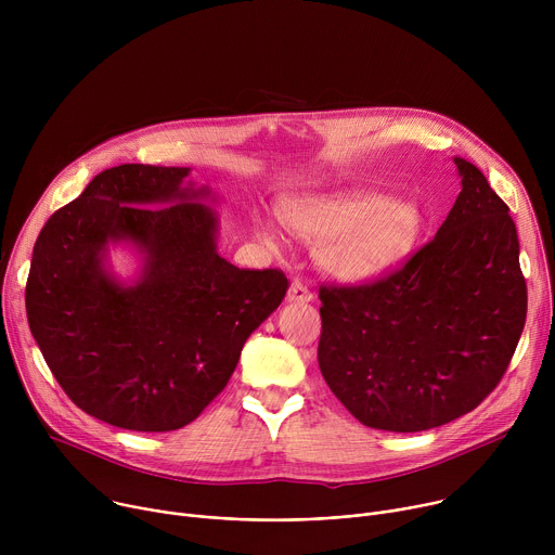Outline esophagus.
<instances>
[{
  "label": "esophagus",
  "instance_id": "esophagus-1",
  "mask_svg": "<svg viewBox=\"0 0 555 555\" xmlns=\"http://www.w3.org/2000/svg\"><path fill=\"white\" fill-rule=\"evenodd\" d=\"M311 298H313L311 289L305 287V285L298 283V281H294V283L289 285V289H287V300H289V302H309Z\"/></svg>",
  "mask_w": 555,
  "mask_h": 555
}]
</instances>
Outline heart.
I'll return each mask as SVG.
<instances>
[{"label": "heart", "instance_id": "heart-1", "mask_svg": "<svg viewBox=\"0 0 555 555\" xmlns=\"http://www.w3.org/2000/svg\"><path fill=\"white\" fill-rule=\"evenodd\" d=\"M279 212L292 234L313 244L315 266L343 283L379 276L406 261L426 225L417 204L358 191L294 195L281 202ZM253 225L261 242L279 246L263 215H255Z\"/></svg>", "mask_w": 555, "mask_h": 555}]
</instances>
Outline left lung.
Segmentation results:
<instances>
[{
  "instance_id": "8db88e82",
  "label": "left lung",
  "mask_w": 555,
  "mask_h": 555,
  "mask_svg": "<svg viewBox=\"0 0 555 555\" xmlns=\"http://www.w3.org/2000/svg\"><path fill=\"white\" fill-rule=\"evenodd\" d=\"M461 193L435 240L375 283L321 287L319 366L364 426L420 433L477 409L520 340L527 285L507 204L454 157Z\"/></svg>"
}]
</instances>
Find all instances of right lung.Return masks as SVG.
Wrapping results in <instances>:
<instances>
[{
  "instance_id": "add662e5",
  "label": "right lung",
  "mask_w": 555,
  "mask_h": 555,
  "mask_svg": "<svg viewBox=\"0 0 555 555\" xmlns=\"http://www.w3.org/2000/svg\"><path fill=\"white\" fill-rule=\"evenodd\" d=\"M191 169L120 165L41 228L26 283L30 332L67 398L125 430L169 433L228 384L250 334L281 305V270H240L217 253L208 186ZM127 243L141 272L106 263Z\"/></svg>"
}]
</instances>
